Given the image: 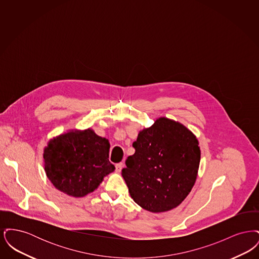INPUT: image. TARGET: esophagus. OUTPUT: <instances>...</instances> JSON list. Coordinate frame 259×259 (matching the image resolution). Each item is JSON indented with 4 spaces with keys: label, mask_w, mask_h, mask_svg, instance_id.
<instances>
[{
    "label": "esophagus",
    "mask_w": 259,
    "mask_h": 259,
    "mask_svg": "<svg viewBox=\"0 0 259 259\" xmlns=\"http://www.w3.org/2000/svg\"><path fill=\"white\" fill-rule=\"evenodd\" d=\"M124 167L123 163H117L116 165H115V171L117 172H121V170H122V168Z\"/></svg>",
    "instance_id": "esophagus-1"
}]
</instances>
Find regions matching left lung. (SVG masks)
Masks as SVG:
<instances>
[{
  "label": "left lung",
  "instance_id": "1",
  "mask_svg": "<svg viewBox=\"0 0 259 259\" xmlns=\"http://www.w3.org/2000/svg\"><path fill=\"white\" fill-rule=\"evenodd\" d=\"M194 134L166 117L142 130L122 177L130 196L143 209L162 212L178 207L191 191L201 157Z\"/></svg>",
  "mask_w": 259,
  "mask_h": 259
}]
</instances>
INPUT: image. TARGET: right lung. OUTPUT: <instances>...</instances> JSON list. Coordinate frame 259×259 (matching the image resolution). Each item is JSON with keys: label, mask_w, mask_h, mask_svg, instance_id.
<instances>
[{"label": "right lung", "mask_w": 259, "mask_h": 259, "mask_svg": "<svg viewBox=\"0 0 259 259\" xmlns=\"http://www.w3.org/2000/svg\"><path fill=\"white\" fill-rule=\"evenodd\" d=\"M109 151V141L93 130H72L49 142L44 151L45 170L58 190L82 197L94 191L104 177L114 171Z\"/></svg>", "instance_id": "obj_1"}]
</instances>
